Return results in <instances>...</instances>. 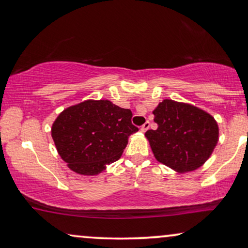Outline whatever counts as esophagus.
Wrapping results in <instances>:
<instances>
[{
	"mask_svg": "<svg viewBox=\"0 0 248 248\" xmlns=\"http://www.w3.org/2000/svg\"><path fill=\"white\" fill-rule=\"evenodd\" d=\"M149 128H150V122H149V121H146L145 124H144L143 126L140 127V130H142L143 133H144V131H146L147 129H149Z\"/></svg>",
	"mask_w": 248,
	"mask_h": 248,
	"instance_id": "1",
	"label": "esophagus"
}]
</instances>
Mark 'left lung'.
<instances>
[{"mask_svg":"<svg viewBox=\"0 0 248 248\" xmlns=\"http://www.w3.org/2000/svg\"><path fill=\"white\" fill-rule=\"evenodd\" d=\"M155 130L145 136L155 159L186 173L199 168L211 156L218 140V127L211 114L196 106L165 99L155 111Z\"/></svg>","mask_w":248,"mask_h":248,"instance_id":"8db88e82","label":"left lung"}]
</instances>
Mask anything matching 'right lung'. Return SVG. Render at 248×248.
I'll return each instance as SVG.
<instances>
[{
	"label": "right lung",
	"mask_w": 248,
	"mask_h": 248,
	"mask_svg": "<svg viewBox=\"0 0 248 248\" xmlns=\"http://www.w3.org/2000/svg\"><path fill=\"white\" fill-rule=\"evenodd\" d=\"M130 109L109 101H86L62 112L51 135L59 155L78 174L96 175L120 158L139 128Z\"/></svg>",
	"instance_id": "right-lung-1"
}]
</instances>
